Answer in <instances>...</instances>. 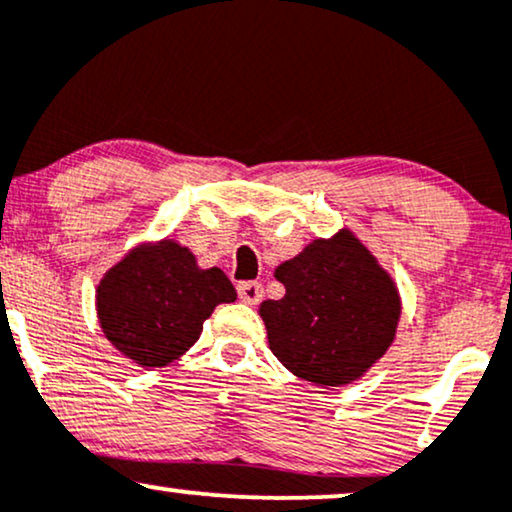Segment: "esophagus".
Returning a JSON list of instances; mask_svg holds the SVG:
<instances>
[{
  "label": "esophagus",
  "instance_id": "esophagus-1",
  "mask_svg": "<svg viewBox=\"0 0 512 512\" xmlns=\"http://www.w3.org/2000/svg\"><path fill=\"white\" fill-rule=\"evenodd\" d=\"M236 290H238V297H241V302L245 304H257L264 297L262 283L257 281H241L236 285Z\"/></svg>",
  "mask_w": 512,
  "mask_h": 512
}]
</instances>
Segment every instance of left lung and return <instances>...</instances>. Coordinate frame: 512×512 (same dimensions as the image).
Segmentation results:
<instances>
[{
  "instance_id": "obj_1",
  "label": "left lung",
  "mask_w": 512,
  "mask_h": 512,
  "mask_svg": "<svg viewBox=\"0 0 512 512\" xmlns=\"http://www.w3.org/2000/svg\"><path fill=\"white\" fill-rule=\"evenodd\" d=\"M274 276L285 295L262 302L260 316L269 349L299 379L346 386L393 344L398 288L349 229L316 238Z\"/></svg>"
}]
</instances>
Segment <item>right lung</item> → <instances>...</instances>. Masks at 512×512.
I'll return each instance as SVG.
<instances>
[{"mask_svg": "<svg viewBox=\"0 0 512 512\" xmlns=\"http://www.w3.org/2000/svg\"><path fill=\"white\" fill-rule=\"evenodd\" d=\"M236 299L222 269H201L189 248L163 238L128 252L98 285L100 327L140 367H163L201 337L217 304Z\"/></svg>", "mask_w": 512, "mask_h": 512, "instance_id": "add662e5", "label": "right lung"}]
</instances>
